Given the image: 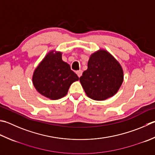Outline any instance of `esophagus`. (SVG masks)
Wrapping results in <instances>:
<instances>
[{"instance_id": "esophagus-1", "label": "esophagus", "mask_w": 155, "mask_h": 155, "mask_svg": "<svg viewBox=\"0 0 155 155\" xmlns=\"http://www.w3.org/2000/svg\"><path fill=\"white\" fill-rule=\"evenodd\" d=\"M76 73H77L78 77H81L82 75V73H83V71H82V70H79V71H77V72H76Z\"/></svg>"}]
</instances>
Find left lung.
I'll return each mask as SVG.
<instances>
[{
  "label": "left lung",
  "mask_w": 155,
  "mask_h": 155,
  "mask_svg": "<svg viewBox=\"0 0 155 155\" xmlns=\"http://www.w3.org/2000/svg\"><path fill=\"white\" fill-rule=\"evenodd\" d=\"M88 68L80 77L87 97L95 101H104L116 95L124 81V71L120 62L104 49L90 56Z\"/></svg>",
  "instance_id": "1"
}]
</instances>
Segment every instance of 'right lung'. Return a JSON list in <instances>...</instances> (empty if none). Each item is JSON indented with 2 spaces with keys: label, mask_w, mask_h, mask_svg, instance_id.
<instances>
[{
  "label": "right lung",
  "mask_w": 155,
  "mask_h": 155,
  "mask_svg": "<svg viewBox=\"0 0 155 155\" xmlns=\"http://www.w3.org/2000/svg\"><path fill=\"white\" fill-rule=\"evenodd\" d=\"M62 53L50 50L34 70L32 82L35 89L45 97L51 100L62 98L69 87L78 77L62 59Z\"/></svg>",
  "instance_id": "add662e5"
}]
</instances>
